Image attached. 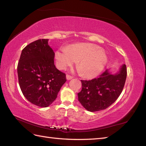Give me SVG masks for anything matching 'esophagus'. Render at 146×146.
Wrapping results in <instances>:
<instances>
[{
    "instance_id": "1",
    "label": "esophagus",
    "mask_w": 146,
    "mask_h": 146,
    "mask_svg": "<svg viewBox=\"0 0 146 146\" xmlns=\"http://www.w3.org/2000/svg\"><path fill=\"white\" fill-rule=\"evenodd\" d=\"M66 78L68 79V80H71V79H72L73 78V76H70V75H67V76H66Z\"/></svg>"
}]
</instances>
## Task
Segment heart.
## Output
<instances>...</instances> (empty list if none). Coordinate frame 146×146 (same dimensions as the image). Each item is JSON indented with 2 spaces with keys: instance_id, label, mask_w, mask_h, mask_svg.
Here are the masks:
<instances>
[{
  "instance_id": "1",
  "label": "heart",
  "mask_w": 146,
  "mask_h": 146,
  "mask_svg": "<svg viewBox=\"0 0 146 146\" xmlns=\"http://www.w3.org/2000/svg\"><path fill=\"white\" fill-rule=\"evenodd\" d=\"M56 65L60 69L72 66L76 60L84 77L93 78L102 71L107 56L98 46L91 43H77L62 48L55 54Z\"/></svg>"
}]
</instances>
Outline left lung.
Wrapping results in <instances>:
<instances>
[{"label": "left lung", "mask_w": 146, "mask_h": 146, "mask_svg": "<svg viewBox=\"0 0 146 146\" xmlns=\"http://www.w3.org/2000/svg\"><path fill=\"white\" fill-rule=\"evenodd\" d=\"M126 65L119 71L110 74L106 70L99 77L91 80H81L82 89L78 99L88 111H98L109 107L120 96L127 77Z\"/></svg>", "instance_id": "left-lung-1"}]
</instances>
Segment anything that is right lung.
Returning a JSON list of instances; mask_svg holds the SVG:
<instances>
[{
	"instance_id": "1",
	"label": "right lung",
	"mask_w": 146,
	"mask_h": 146,
	"mask_svg": "<svg viewBox=\"0 0 146 146\" xmlns=\"http://www.w3.org/2000/svg\"><path fill=\"white\" fill-rule=\"evenodd\" d=\"M54 56L48 39H39L23 48L17 64L22 92L30 102L39 107L49 106L67 80L65 73L56 68Z\"/></svg>"
}]
</instances>
